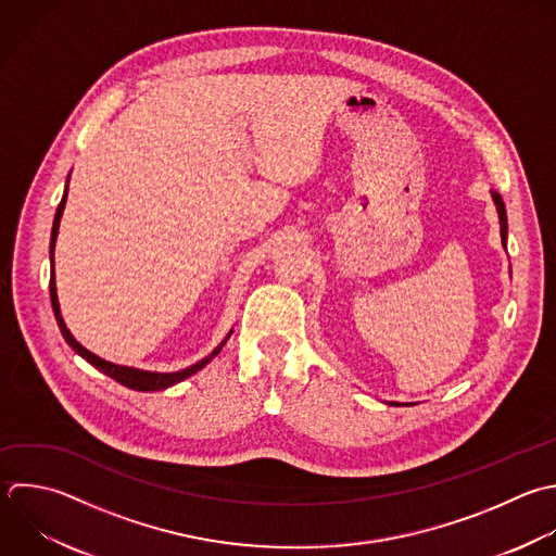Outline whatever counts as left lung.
Masks as SVG:
<instances>
[{
	"label": "left lung",
	"mask_w": 556,
	"mask_h": 556,
	"mask_svg": "<svg viewBox=\"0 0 556 556\" xmlns=\"http://www.w3.org/2000/svg\"><path fill=\"white\" fill-rule=\"evenodd\" d=\"M491 200L495 204V211H497V219H500V237H502V245L506 248V208H504V202L500 198L497 191H491ZM391 406H413V404H400V402H389Z\"/></svg>",
	"instance_id": "8db88e82"
}]
</instances>
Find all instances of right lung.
I'll list each match as a JSON object with an SVG mask.
<instances>
[{
    "label": "right lung",
    "mask_w": 556,
    "mask_h": 556,
    "mask_svg": "<svg viewBox=\"0 0 556 556\" xmlns=\"http://www.w3.org/2000/svg\"><path fill=\"white\" fill-rule=\"evenodd\" d=\"M67 189H70V176H67V185H65V193H63V200L59 204V211L54 215V226H52V241H50V258H52V280H50V298H52V308H54V315H56V321H59V328L65 337V341L72 345V350L76 354H80L85 361H89L96 369H100L102 374L111 376L113 380H117L119 384L128 387V389H135V391H161V389H167V387H174L178 382H182L185 378L198 374L202 367H206L219 352L222 348L226 345V341L230 339L232 334V328L230 332L224 337V341L208 354L204 356L202 361L185 367V369H178V371H148V369H139V367H128V365H117V363H111L106 358H100L98 354H93L91 350H87L83 343L76 341V337L70 332L63 315H61V304H59V293H56V278H54V250H56V239H59V228H61V217H63V211H65V204H67Z\"/></svg>",
    "instance_id": "right-lung-1"
}]
</instances>
